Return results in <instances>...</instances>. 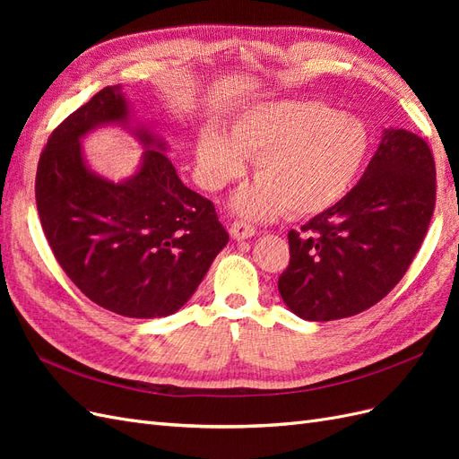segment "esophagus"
Wrapping results in <instances>:
<instances>
[{
    "label": "esophagus",
    "instance_id": "esophagus-1",
    "mask_svg": "<svg viewBox=\"0 0 459 459\" xmlns=\"http://www.w3.org/2000/svg\"><path fill=\"white\" fill-rule=\"evenodd\" d=\"M255 233H256V228L251 226V224H247V221H243V220L233 221L231 228H230V235H231L233 239H238V241L253 238Z\"/></svg>",
    "mask_w": 459,
    "mask_h": 459
}]
</instances>
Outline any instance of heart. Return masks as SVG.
Here are the masks:
<instances>
[{"instance_id": "obj_1", "label": "heart", "mask_w": 459, "mask_h": 459, "mask_svg": "<svg viewBox=\"0 0 459 459\" xmlns=\"http://www.w3.org/2000/svg\"><path fill=\"white\" fill-rule=\"evenodd\" d=\"M369 147L364 122L314 101H268L247 108L230 137L204 130L197 164L203 182L218 189L255 159L256 184L233 206L247 216H310L335 204L362 166Z\"/></svg>"}]
</instances>
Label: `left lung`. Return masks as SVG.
<instances>
[{
    "instance_id": "1",
    "label": "left lung",
    "mask_w": 459,
    "mask_h": 459,
    "mask_svg": "<svg viewBox=\"0 0 459 459\" xmlns=\"http://www.w3.org/2000/svg\"><path fill=\"white\" fill-rule=\"evenodd\" d=\"M437 201L435 159L408 130H385L362 179L289 231L290 260L277 289L308 322L351 317L385 299L404 277Z\"/></svg>"
}]
</instances>
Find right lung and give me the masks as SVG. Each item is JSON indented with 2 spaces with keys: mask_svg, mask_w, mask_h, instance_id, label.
<instances>
[{
  "mask_svg": "<svg viewBox=\"0 0 459 459\" xmlns=\"http://www.w3.org/2000/svg\"><path fill=\"white\" fill-rule=\"evenodd\" d=\"M120 86H107L66 117L38 162L41 230L71 281L126 317H162L195 293L230 235L214 204L178 178L164 143L143 126L140 170L120 184L91 172L80 140L105 124L128 128Z\"/></svg>",
  "mask_w": 459,
  "mask_h": 459,
  "instance_id": "obj_1",
  "label": "right lung"
}]
</instances>
